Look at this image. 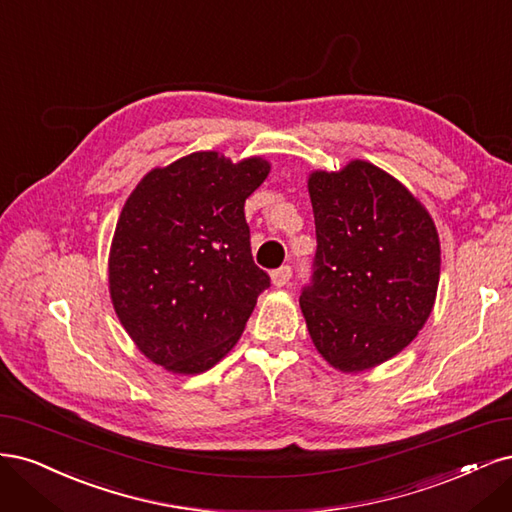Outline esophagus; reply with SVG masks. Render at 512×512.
<instances>
[{
  "mask_svg": "<svg viewBox=\"0 0 512 512\" xmlns=\"http://www.w3.org/2000/svg\"><path fill=\"white\" fill-rule=\"evenodd\" d=\"M291 274H293V270H291V266H280L278 270H274L272 272V283H274V287H285L289 280H291Z\"/></svg>",
  "mask_w": 512,
  "mask_h": 512,
  "instance_id": "1",
  "label": "esophagus"
}]
</instances>
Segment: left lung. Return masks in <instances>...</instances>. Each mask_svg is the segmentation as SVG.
I'll return each mask as SVG.
<instances>
[{
  "instance_id": "left-lung-1",
  "label": "left lung",
  "mask_w": 512,
  "mask_h": 512,
  "mask_svg": "<svg viewBox=\"0 0 512 512\" xmlns=\"http://www.w3.org/2000/svg\"><path fill=\"white\" fill-rule=\"evenodd\" d=\"M317 253L300 306L317 351L342 372L383 364L434 308L440 242L427 210L368 161L308 178Z\"/></svg>"
}]
</instances>
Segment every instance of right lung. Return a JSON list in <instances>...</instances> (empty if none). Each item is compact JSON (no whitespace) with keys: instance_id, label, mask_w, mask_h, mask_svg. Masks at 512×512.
<instances>
[{"instance_id":"add662e5","label":"right lung","mask_w":512,"mask_h":512,"mask_svg":"<svg viewBox=\"0 0 512 512\" xmlns=\"http://www.w3.org/2000/svg\"><path fill=\"white\" fill-rule=\"evenodd\" d=\"M270 172L193 153L148 172L114 229L108 280L138 349L178 374L212 368L238 342L270 276L255 266L244 202Z\"/></svg>"}]
</instances>
